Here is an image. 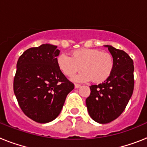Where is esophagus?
I'll use <instances>...</instances> for the list:
<instances>
[{
  "instance_id": "esophagus-1",
  "label": "esophagus",
  "mask_w": 147,
  "mask_h": 147,
  "mask_svg": "<svg viewBox=\"0 0 147 147\" xmlns=\"http://www.w3.org/2000/svg\"><path fill=\"white\" fill-rule=\"evenodd\" d=\"M74 87H75V88H79L81 87V85H80V84H75Z\"/></svg>"
}]
</instances>
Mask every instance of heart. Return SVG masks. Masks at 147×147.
Returning <instances> with one entry per match:
<instances>
[{"label":"heart","instance_id":"b5f03b06","mask_svg":"<svg viewBox=\"0 0 147 147\" xmlns=\"http://www.w3.org/2000/svg\"><path fill=\"white\" fill-rule=\"evenodd\" d=\"M57 62L60 71L68 77L84 70L74 78L76 82L92 80L94 82H102L110 77L114 68L113 56L95 49H76L71 53V57L62 54L57 57Z\"/></svg>","mask_w":147,"mask_h":147}]
</instances>
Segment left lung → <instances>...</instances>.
Segmentation results:
<instances>
[{
  "instance_id": "obj_1",
  "label": "left lung",
  "mask_w": 147,
  "mask_h": 147,
  "mask_svg": "<svg viewBox=\"0 0 147 147\" xmlns=\"http://www.w3.org/2000/svg\"><path fill=\"white\" fill-rule=\"evenodd\" d=\"M105 46L113 57V71L104 82L90 86V94L86 98L90 116L100 124H107L119 117L125 110L134 89L132 59L124 51L111 45Z\"/></svg>"
}]
</instances>
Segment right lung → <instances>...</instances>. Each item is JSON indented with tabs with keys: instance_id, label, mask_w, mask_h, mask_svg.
I'll return each mask as SVG.
<instances>
[{
	"instance_id": "right-lung-1",
	"label": "right lung",
	"mask_w": 147,
	"mask_h": 147,
	"mask_svg": "<svg viewBox=\"0 0 147 147\" xmlns=\"http://www.w3.org/2000/svg\"><path fill=\"white\" fill-rule=\"evenodd\" d=\"M57 48L51 44L30 48L17 62L13 88L19 106L26 115L41 124L57 117L74 88L58 67L60 51Z\"/></svg>"
}]
</instances>
